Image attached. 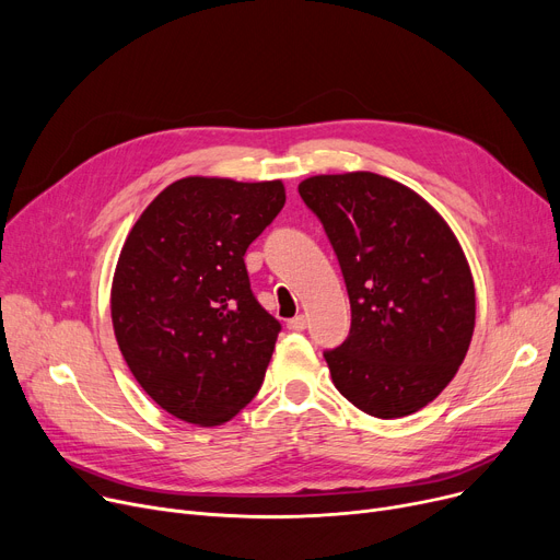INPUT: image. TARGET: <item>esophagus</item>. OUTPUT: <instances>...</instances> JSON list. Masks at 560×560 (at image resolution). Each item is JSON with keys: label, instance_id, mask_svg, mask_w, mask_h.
Instances as JSON below:
<instances>
[{"label": "esophagus", "instance_id": "34e87169", "mask_svg": "<svg viewBox=\"0 0 560 560\" xmlns=\"http://www.w3.org/2000/svg\"><path fill=\"white\" fill-rule=\"evenodd\" d=\"M288 329L290 331H304L306 329V317L304 315H295L292 319H288Z\"/></svg>", "mask_w": 560, "mask_h": 560}]
</instances>
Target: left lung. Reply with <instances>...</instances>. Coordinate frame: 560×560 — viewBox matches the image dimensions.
<instances>
[{
  "label": "left lung",
  "instance_id": "8db88e82",
  "mask_svg": "<svg viewBox=\"0 0 560 560\" xmlns=\"http://www.w3.org/2000/svg\"><path fill=\"white\" fill-rule=\"evenodd\" d=\"M300 195L325 226L351 306L325 359L342 397L374 418L433 401L475 331V283L452 229L410 188L374 172L319 174Z\"/></svg>",
  "mask_w": 560,
  "mask_h": 560
}]
</instances>
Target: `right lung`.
<instances>
[{"instance_id": "add662e5", "label": "right lung", "mask_w": 560, "mask_h": 560, "mask_svg": "<svg viewBox=\"0 0 560 560\" xmlns=\"http://www.w3.org/2000/svg\"><path fill=\"white\" fill-rule=\"evenodd\" d=\"M285 203L281 182L188 176L133 224L117 260L110 315L142 390L199 427L254 399L281 322L254 298L245 252Z\"/></svg>"}]
</instances>
